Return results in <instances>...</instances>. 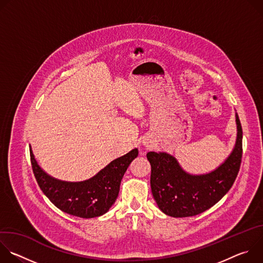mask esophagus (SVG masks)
Here are the masks:
<instances>
[{
    "label": "esophagus",
    "mask_w": 263,
    "mask_h": 263,
    "mask_svg": "<svg viewBox=\"0 0 263 263\" xmlns=\"http://www.w3.org/2000/svg\"><path fill=\"white\" fill-rule=\"evenodd\" d=\"M146 146H149V145H146Z\"/></svg>",
    "instance_id": "1"
}]
</instances>
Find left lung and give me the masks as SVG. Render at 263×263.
Listing matches in <instances>:
<instances>
[{"label": "left lung", "instance_id": "obj_1", "mask_svg": "<svg viewBox=\"0 0 263 263\" xmlns=\"http://www.w3.org/2000/svg\"><path fill=\"white\" fill-rule=\"evenodd\" d=\"M237 137L230 156L204 175L186 173L177 159L164 152H148L151 190L159 209L173 217L200 214L215 205L232 187L242 157V128L237 114Z\"/></svg>", "mask_w": 263, "mask_h": 263}]
</instances>
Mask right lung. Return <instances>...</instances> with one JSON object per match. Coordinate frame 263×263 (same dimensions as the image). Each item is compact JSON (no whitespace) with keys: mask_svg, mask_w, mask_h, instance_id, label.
Wrapping results in <instances>:
<instances>
[{"mask_svg":"<svg viewBox=\"0 0 263 263\" xmlns=\"http://www.w3.org/2000/svg\"><path fill=\"white\" fill-rule=\"evenodd\" d=\"M138 155L134 148L111 161L92 178L82 182L57 180L37 164L30 148L31 164L35 179L47 198L61 211L73 216L91 218L103 215L116 202L124 174Z\"/></svg>","mask_w":263,"mask_h":263,"instance_id":"1","label":"right lung"}]
</instances>
